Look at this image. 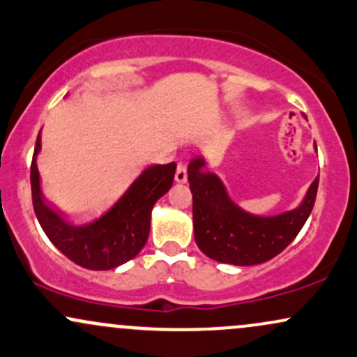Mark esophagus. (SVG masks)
Here are the masks:
<instances>
[{
	"label": "esophagus",
	"instance_id": "esophagus-1",
	"mask_svg": "<svg viewBox=\"0 0 357 357\" xmlns=\"http://www.w3.org/2000/svg\"><path fill=\"white\" fill-rule=\"evenodd\" d=\"M188 178V173H186V165L184 162H179L178 167H176V174H174V179L176 183H184Z\"/></svg>",
	"mask_w": 357,
	"mask_h": 357
}]
</instances>
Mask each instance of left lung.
Instances as JSON below:
<instances>
[{
    "label": "left lung",
    "instance_id": "left-lung-1",
    "mask_svg": "<svg viewBox=\"0 0 357 357\" xmlns=\"http://www.w3.org/2000/svg\"><path fill=\"white\" fill-rule=\"evenodd\" d=\"M188 181L196 245L213 260L248 267L268 261L292 243L314 208L319 176L296 210L273 216L253 215L240 208L223 181L206 169L203 155H196L188 165Z\"/></svg>",
    "mask_w": 357,
    "mask_h": 357
}]
</instances>
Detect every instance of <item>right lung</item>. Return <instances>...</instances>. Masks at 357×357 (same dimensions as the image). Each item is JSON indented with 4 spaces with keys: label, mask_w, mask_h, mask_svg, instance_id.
<instances>
[{
    "label": "right lung",
    "mask_w": 357,
    "mask_h": 357,
    "mask_svg": "<svg viewBox=\"0 0 357 357\" xmlns=\"http://www.w3.org/2000/svg\"><path fill=\"white\" fill-rule=\"evenodd\" d=\"M40 149L42 139L38 134L30 171L31 198L36 218L52 243L65 257L89 270H110L132 260L149 236L151 211L155 202L173 186L174 162L146 167L104 215L75 225L45 199L36 166Z\"/></svg>",
    "instance_id": "obj_1"
}]
</instances>
